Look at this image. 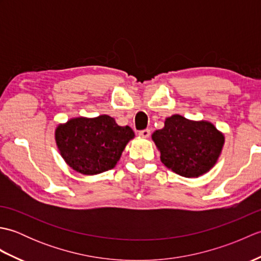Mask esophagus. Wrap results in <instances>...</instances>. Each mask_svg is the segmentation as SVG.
Returning a JSON list of instances; mask_svg holds the SVG:
<instances>
[{"instance_id": "obj_1", "label": "esophagus", "mask_w": 261, "mask_h": 261, "mask_svg": "<svg viewBox=\"0 0 261 261\" xmlns=\"http://www.w3.org/2000/svg\"><path fill=\"white\" fill-rule=\"evenodd\" d=\"M149 136H150V130L149 129L139 131V137H141V138H149Z\"/></svg>"}]
</instances>
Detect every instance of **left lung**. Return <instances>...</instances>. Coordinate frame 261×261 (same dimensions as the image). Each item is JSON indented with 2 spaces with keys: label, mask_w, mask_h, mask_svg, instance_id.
<instances>
[{
  "label": "left lung",
  "mask_w": 261,
  "mask_h": 261,
  "mask_svg": "<svg viewBox=\"0 0 261 261\" xmlns=\"http://www.w3.org/2000/svg\"><path fill=\"white\" fill-rule=\"evenodd\" d=\"M151 139L168 169L186 178L206 174L218 163L224 146L223 132L206 120H190L179 114L165 119Z\"/></svg>",
  "instance_id": "left-lung-1"
}]
</instances>
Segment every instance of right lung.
I'll return each instance as SVG.
<instances>
[{
	"mask_svg": "<svg viewBox=\"0 0 261 261\" xmlns=\"http://www.w3.org/2000/svg\"><path fill=\"white\" fill-rule=\"evenodd\" d=\"M135 132L120 126L107 114L77 116L55 130V140L65 163L83 175L92 176L114 168Z\"/></svg>",
	"mask_w": 261,
	"mask_h": 261,
	"instance_id": "add662e5",
	"label": "right lung"
}]
</instances>
